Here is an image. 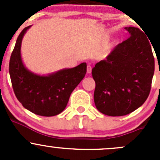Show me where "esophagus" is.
<instances>
[{"label":"esophagus","mask_w":160,"mask_h":160,"mask_svg":"<svg viewBox=\"0 0 160 160\" xmlns=\"http://www.w3.org/2000/svg\"><path fill=\"white\" fill-rule=\"evenodd\" d=\"M87 71H88V73H91V71H92L91 66L90 65L88 66V67H87Z\"/></svg>","instance_id":"esophagus-1"}]
</instances>
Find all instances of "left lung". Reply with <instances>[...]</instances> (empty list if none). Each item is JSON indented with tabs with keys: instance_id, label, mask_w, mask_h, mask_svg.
<instances>
[{
	"instance_id": "obj_1",
	"label": "left lung",
	"mask_w": 160,
	"mask_h": 160,
	"mask_svg": "<svg viewBox=\"0 0 160 160\" xmlns=\"http://www.w3.org/2000/svg\"><path fill=\"white\" fill-rule=\"evenodd\" d=\"M130 37L116 46L92 69L97 109L123 116L141 107L149 97L155 70L151 45L139 28L125 27Z\"/></svg>"
}]
</instances>
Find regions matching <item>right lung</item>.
Wrapping results in <instances>:
<instances>
[{
    "mask_svg": "<svg viewBox=\"0 0 160 160\" xmlns=\"http://www.w3.org/2000/svg\"><path fill=\"white\" fill-rule=\"evenodd\" d=\"M32 25L22 30L16 41L9 62L13 90L25 108L46 117L57 115L66 108L71 93L87 72V63L62 69L48 75H38L26 68L22 62V38Z\"/></svg>",
    "mask_w": 160,
    "mask_h": 160,
    "instance_id": "right-lung-1",
    "label": "right lung"
}]
</instances>
